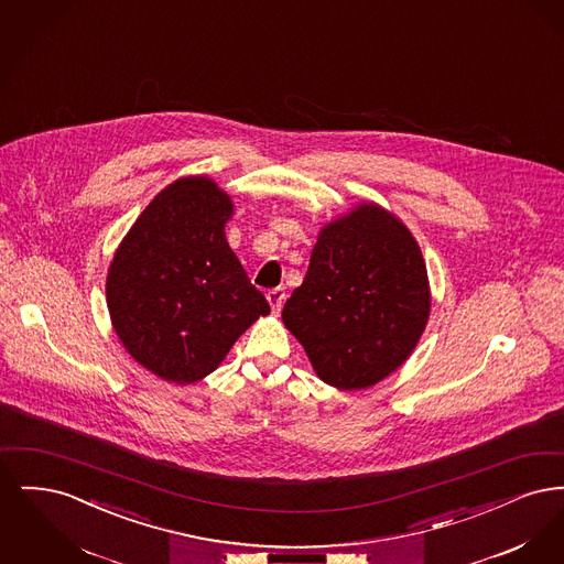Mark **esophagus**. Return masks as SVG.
Wrapping results in <instances>:
<instances>
[{"label": "esophagus", "instance_id": "34e87169", "mask_svg": "<svg viewBox=\"0 0 564 564\" xmlns=\"http://www.w3.org/2000/svg\"><path fill=\"white\" fill-rule=\"evenodd\" d=\"M267 300H269L272 313H279V311H281V306H283V302H285V292H283L281 288L270 290L269 294H267Z\"/></svg>", "mask_w": 564, "mask_h": 564}]
</instances>
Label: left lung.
Here are the masks:
<instances>
[{
	"label": "left lung",
	"instance_id": "obj_1",
	"mask_svg": "<svg viewBox=\"0 0 564 564\" xmlns=\"http://www.w3.org/2000/svg\"><path fill=\"white\" fill-rule=\"evenodd\" d=\"M430 308L419 242L395 215L364 203L319 232L281 315L323 382L357 391L402 366Z\"/></svg>",
	"mask_w": 564,
	"mask_h": 564
}]
</instances>
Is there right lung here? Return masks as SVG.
<instances>
[{"instance_id":"obj_1","label":"right lung","mask_w":564,"mask_h":564,"mask_svg":"<svg viewBox=\"0 0 564 564\" xmlns=\"http://www.w3.org/2000/svg\"><path fill=\"white\" fill-rule=\"evenodd\" d=\"M230 196L203 175L156 194L116 249L106 283L111 325L143 368L189 384L221 364L270 306L226 241Z\"/></svg>"}]
</instances>
